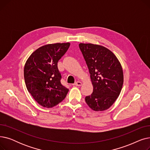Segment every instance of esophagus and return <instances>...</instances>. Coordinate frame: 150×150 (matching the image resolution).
Wrapping results in <instances>:
<instances>
[{
  "label": "esophagus",
  "instance_id": "obj_1",
  "mask_svg": "<svg viewBox=\"0 0 150 150\" xmlns=\"http://www.w3.org/2000/svg\"><path fill=\"white\" fill-rule=\"evenodd\" d=\"M75 85L76 86H81L82 85V83L80 82V81H76L75 83Z\"/></svg>",
  "mask_w": 150,
  "mask_h": 150
}]
</instances>
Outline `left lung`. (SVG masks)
I'll return each instance as SVG.
<instances>
[{
    "label": "left lung",
    "instance_id": "obj_1",
    "mask_svg": "<svg viewBox=\"0 0 150 150\" xmlns=\"http://www.w3.org/2000/svg\"><path fill=\"white\" fill-rule=\"evenodd\" d=\"M79 47L93 85V92L85 97L86 103L93 111H105L120 93L123 83L122 66L115 55L103 46L80 43Z\"/></svg>",
    "mask_w": 150,
    "mask_h": 150
}]
</instances>
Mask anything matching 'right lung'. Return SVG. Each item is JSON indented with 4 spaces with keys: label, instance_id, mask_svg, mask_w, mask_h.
Here are the masks:
<instances>
[{
    "label": "right lung",
    "instance_id": "right-lung-1",
    "mask_svg": "<svg viewBox=\"0 0 150 150\" xmlns=\"http://www.w3.org/2000/svg\"><path fill=\"white\" fill-rule=\"evenodd\" d=\"M69 46V42L45 45L31 53L25 62L23 74L27 89L43 107L57 105L69 92L61 83L58 62Z\"/></svg>",
    "mask_w": 150,
    "mask_h": 150
}]
</instances>
